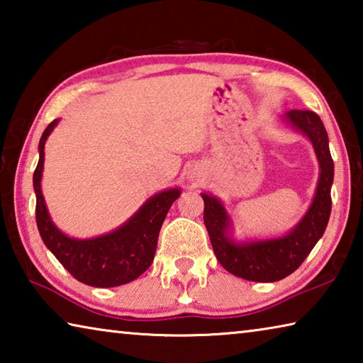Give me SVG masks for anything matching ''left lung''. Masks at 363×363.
I'll return each mask as SVG.
<instances>
[{
  "label": "left lung",
  "instance_id": "1",
  "mask_svg": "<svg viewBox=\"0 0 363 363\" xmlns=\"http://www.w3.org/2000/svg\"><path fill=\"white\" fill-rule=\"evenodd\" d=\"M290 125L309 138L320 167L312 205L284 237L237 243L229 235L230 218L216 196L201 194L205 201L203 220L214 255L227 272L251 281H277L293 274L306 259L327 229L331 213V184L335 164L328 147V134L315 112L290 110L285 113Z\"/></svg>",
  "mask_w": 363,
  "mask_h": 363
}]
</instances>
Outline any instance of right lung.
Returning <instances> with one entry per match:
<instances>
[{
	"label": "right lung",
	"mask_w": 363,
	"mask_h": 363,
	"mask_svg": "<svg viewBox=\"0 0 363 363\" xmlns=\"http://www.w3.org/2000/svg\"><path fill=\"white\" fill-rule=\"evenodd\" d=\"M59 123L48 125L40 139V160L33 173L36 194V225L51 253L82 284L110 288L136 280L150 267L155 256L158 233L171 205L181 195L179 189H168L150 196L131 219L106 235L78 240L60 232L49 218L41 194V174L45 163V144Z\"/></svg>",
	"instance_id": "obj_1"
}]
</instances>
